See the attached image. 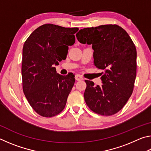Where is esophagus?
Returning a JSON list of instances; mask_svg holds the SVG:
<instances>
[{
	"instance_id": "1",
	"label": "esophagus",
	"mask_w": 151,
	"mask_h": 151,
	"mask_svg": "<svg viewBox=\"0 0 151 151\" xmlns=\"http://www.w3.org/2000/svg\"><path fill=\"white\" fill-rule=\"evenodd\" d=\"M75 79H76V81H82V80H83V78L82 77L81 75H76L75 76Z\"/></svg>"
}]
</instances>
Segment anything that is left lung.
Segmentation results:
<instances>
[{
  "mask_svg": "<svg viewBox=\"0 0 151 151\" xmlns=\"http://www.w3.org/2000/svg\"><path fill=\"white\" fill-rule=\"evenodd\" d=\"M82 44L92 45L94 65L103 70L102 85L86 80L84 97L97 114L110 116L122 109L131 96L137 73V50L131 37L116 24L85 28L76 33Z\"/></svg>",
  "mask_w": 151,
  "mask_h": 151,
  "instance_id": "obj_1",
  "label": "left lung"
}]
</instances>
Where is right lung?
I'll return each mask as SVG.
<instances>
[{
	"label": "right lung",
	"instance_id": "add662e5",
	"mask_svg": "<svg viewBox=\"0 0 151 151\" xmlns=\"http://www.w3.org/2000/svg\"><path fill=\"white\" fill-rule=\"evenodd\" d=\"M78 30L76 27L45 24L35 30L24 42L22 88L30 105L42 116H56L65 109L75 75H59L55 66L66 58Z\"/></svg>",
	"mask_w": 151,
	"mask_h": 151
}]
</instances>
